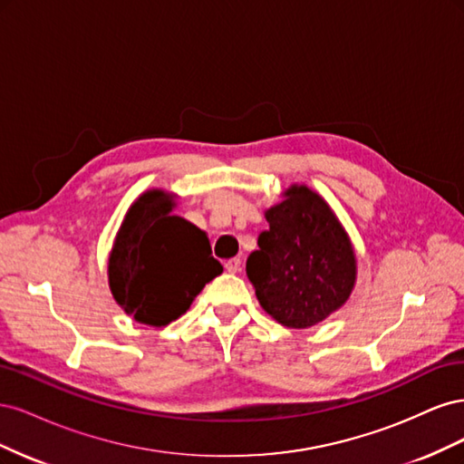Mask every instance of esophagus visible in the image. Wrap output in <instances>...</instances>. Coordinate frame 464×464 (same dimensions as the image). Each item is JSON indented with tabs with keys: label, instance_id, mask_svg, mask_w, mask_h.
<instances>
[{
	"label": "esophagus",
	"instance_id": "34e87169",
	"mask_svg": "<svg viewBox=\"0 0 464 464\" xmlns=\"http://www.w3.org/2000/svg\"><path fill=\"white\" fill-rule=\"evenodd\" d=\"M224 269H227V271L232 273V275L240 273V271H242V261L237 259V257H232V259H228L227 263H224Z\"/></svg>",
	"mask_w": 464,
	"mask_h": 464
}]
</instances>
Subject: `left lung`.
I'll use <instances>...</instances> for the list:
<instances>
[{
  "label": "left lung",
  "mask_w": 464,
  "mask_h": 464,
  "mask_svg": "<svg viewBox=\"0 0 464 464\" xmlns=\"http://www.w3.org/2000/svg\"><path fill=\"white\" fill-rule=\"evenodd\" d=\"M269 228L257 237L246 273L263 310L288 329L325 321L348 302L358 265L353 242L329 203L292 184L265 210Z\"/></svg>",
  "instance_id": "8db88e82"
}]
</instances>
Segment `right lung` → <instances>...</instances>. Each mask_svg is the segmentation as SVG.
<instances>
[{"mask_svg": "<svg viewBox=\"0 0 464 464\" xmlns=\"http://www.w3.org/2000/svg\"><path fill=\"white\" fill-rule=\"evenodd\" d=\"M178 195L147 189L131 203L108 256L110 292L121 310L150 327L184 315L222 273L207 232L172 215Z\"/></svg>", "mask_w": 464, "mask_h": 464, "instance_id": "right-lung-1", "label": "right lung"}]
</instances>
